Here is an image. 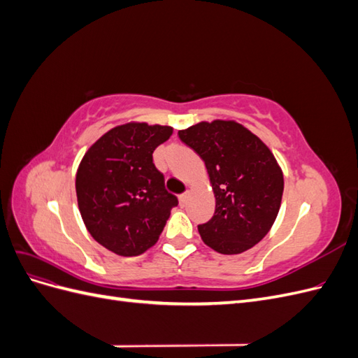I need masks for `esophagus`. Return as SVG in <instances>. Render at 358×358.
Instances as JSON below:
<instances>
[{
    "label": "esophagus",
    "instance_id": "1",
    "mask_svg": "<svg viewBox=\"0 0 358 358\" xmlns=\"http://www.w3.org/2000/svg\"><path fill=\"white\" fill-rule=\"evenodd\" d=\"M187 199H188V192H183L179 196V203L180 206H185L187 204Z\"/></svg>",
    "mask_w": 358,
    "mask_h": 358
}]
</instances>
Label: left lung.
I'll use <instances>...</instances> for the list:
<instances>
[{"instance_id": "1", "label": "left lung", "mask_w": 358, "mask_h": 358, "mask_svg": "<svg viewBox=\"0 0 358 358\" xmlns=\"http://www.w3.org/2000/svg\"><path fill=\"white\" fill-rule=\"evenodd\" d=\"M178 136L204 161L215 194L212 220L199 225L203 242L225 255L248 251L272 229L282 200L273 154L234 121L200 122Z\"/></svg>"}]
</instances>
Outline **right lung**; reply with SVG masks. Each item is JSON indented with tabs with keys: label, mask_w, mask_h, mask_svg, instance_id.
<instances>
[{
	"label": "right lung",
	"mask_w": 358,
	"mask_h": 358,
	"mask_svg": "<svg viewBox=\"0 0 358 358\" xmlns=\"http://www.w3.org/2000/svg\"><path fill=\"white\" fill-rule=\"evenodd\" d=\"M171 133L162 125H119L96 140L78 169L82 220L94 239L117 255L134 257L154 246L178 206L152 161Z\"/></svg>",
	"instance_id": "obj_1"
}]
</instances>
